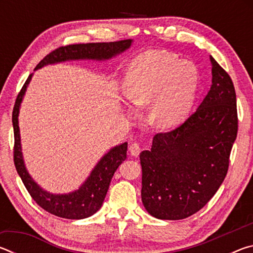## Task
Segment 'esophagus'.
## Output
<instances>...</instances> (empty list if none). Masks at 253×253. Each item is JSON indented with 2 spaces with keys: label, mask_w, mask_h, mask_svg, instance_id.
<instances>
[{
  "label": "esophagus",
  "mask_w": 253,
  "mask_h": 253,
  "mask_svg": "<svg viewBox=\"0 0 253 253\" xmlns=\"http://www.w3.org/2000/svg\"><path fill=\"white\" fill-rule=\"evenodd\" d=\"M140 151H142V149H140V146L138 143H132L129 146V152H130L131 156L137 157L140 154Z\"/></svg>",
  "instance_id": "obj_1"
}]
</instances>
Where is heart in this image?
<instances>
[{
  "label": "heart",
  "mask_w": 253,
  "mask_h": 253,
  "mask_svg": "<svg viewBox=\"0 0 253 253\" xmlns=\"http://www.w3.org/2000/svg\"><path fill=\"white\" fill-rule=\"evenodd\" d=\"M199 74L190 62L166 52H146L132 60L124 93L132 105L152 104L149 121L158 127L175 126L191 110Z\"/></svg>",
  "instance_id": "1"
}]
</instances>
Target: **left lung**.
I'll list each match as a JSON object with an SVG mask.
<instances>
[{"mask_svg":"<svg viewBox=\"0 0 253 253\" xmlns=\"http://www.w3.org/2000/svg\"><path fill=\"white\" fill-rule=\"evenodd\" d=\"M212 85L193 114L173 130L157 132L140 153L142 201L161 220H182L200 211L228 173L238 134L235 89L213 57Z\"/></svg>","mask_w":253,"mask_h":253,"instance_id":"left-lung-1","label":"left lung"}]
</instances>
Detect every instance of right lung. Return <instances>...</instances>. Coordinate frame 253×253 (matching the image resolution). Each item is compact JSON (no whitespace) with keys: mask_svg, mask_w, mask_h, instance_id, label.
<instances>
[{"mask_svg":"<svg viewBox=\"0 0 253 253\" xmlns=\"http://www.w3.org/2000/svg\"><path fill=\"white\" fill-rule=\"evenodd\" d=\"M131 40H122L116 42H93V43H79L59 46L38 63L36 69L43 67L49 63L61 62L66 60L76 59H109L117 53L129 48ZM32 75L28 77L27 81L23 84L18 97L12 113V123L14 130V148H13V161L16 172L20 175L21 179L27 187L29 194L36 201L38 205L45 210L46 212L53 214L55 216L63 219L79 220L92 215L101 208L102 202L106 198L109 184L113 178L118 166L126 160L127 155V143H124L119 146L110 149L106 155L98 163L95 169L92 170L90 176L87 178L83 186L78 191L72 192L70 194L54 195L42 190L38 184L30 176L24 168L22 153H21L20 144V131H19V108L22 101L23 95L30 83Z\"/></svg>","mask_w":253,"mask_h":253,"instance_id":"add662e5","label":"right lung"}]
</instances>
